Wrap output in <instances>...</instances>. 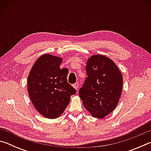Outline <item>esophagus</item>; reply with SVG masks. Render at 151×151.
Wrapping results in <instances>:
<instances>
[{"instance_id":"obj_1","label":"esophagus","mask_w":151,"mask_h":151,"mask_svg":"<svg viewBox=\"0 0 151 151\" xmlns=\"http://www.w3.org/2000/svg\"><path fill=\"white\" fill-rule=\"evenodd\" d=\"M73 86L76 89V90H77L78 88V84L77 83H76L74 84V85H73Z\"/></svg>"}]
</instances>
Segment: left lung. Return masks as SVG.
<instances>
[{"label":"left lung","instance_id":"obj_1","mask_svg":"<svg viewBox=\"0 0 151 151\" xmlns=\"http://www.w3.org/2000/svg\"><path fill=\"white\" fill-rule=\"evenodd\" d=\"M87 77L79 96L93 117L103 119L114 111L122 90V75L112 60L102 55H93L86 62Z\"/></svg>","mask_w":151,"mask_h":151}]
</instances>
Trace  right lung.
Listing matches in <instances>:
<instances>
[{"instance_id": "right-lung-1", "label": "right lung", "mask_w": 151, "mask_h": 151, "mask_svg": "<svg viewBox=\"0 0 151 151\" xmlns=\"http://www.w3.org/2000/svg\"><path fill=\"white\" fill-rule=\"evenodd\" d=\"M63 58L45 54L38 58L28 76V93L36 110L45 118L63 113L76 90L67 83L68 71L60 65Z\"/></svg>"}]
</instances>
